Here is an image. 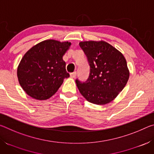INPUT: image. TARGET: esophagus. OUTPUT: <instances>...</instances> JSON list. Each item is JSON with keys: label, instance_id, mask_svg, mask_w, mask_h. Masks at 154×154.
<instances>
[{"label": "esophagus", "instance_id": "1", "mask_svg": "<svg viewBox=\"0 0 154 154\" xmlns=\"http://www.w3.org/2000/svg\"><path fill=\"white\" fill-rule=\"evenodd\" d=\"M76 75H77V72H72V73L70 74V76H71V78H75V77H76Z\"/></svg>", "mask_w": 154, "mask_h": 154}]
</instances>
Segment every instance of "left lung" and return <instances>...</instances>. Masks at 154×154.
Wrapping results in <instances>:
<instances>
[{
	"instance_id": "left-lung-1",
	"label": "left lung",
	"mask_w": 154,
	"mask_h": 154,
	"mask_svg": "<svg viewBox=\"0 0 154 154\" xmlns=\"http://www.w3.org/2000/svg\"><path fill=\"white\" fill-rule=\"evenodd\" d=\"M79 46L87 57L90 75L85 82L76 79L80 93L95 105L111 102L122 92L129 79L124 56L105 41H82Z\"/></svg>"
}]
</instances>
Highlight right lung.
Listing matches in <instances>:
<instances>
[{"mask_svg": "<svg viewBox=\"0 0 154 154\" xmlns=\"http://www.w3.org/2000/svg\"><path fill=\"white\" fill-rule=\"evenodd\" d=\"M70 42L49 39L36 44L24 54L17 67L19 83L28 95L46 100L55 94L69 77L62 57Z\"/></svg>", "mask_w": 154, "mask_h": 154, "instance_id": "1", "label": "right lung"}]
</instances>
